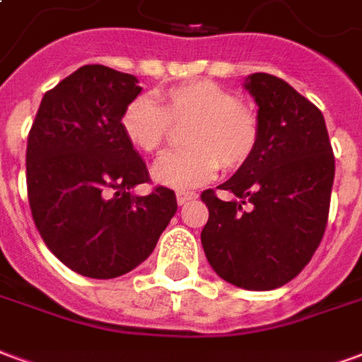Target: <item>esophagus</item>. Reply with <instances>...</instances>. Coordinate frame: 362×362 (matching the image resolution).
Returning a JSON list of instances; mask_svg holds the SVG:
<instances>
[{"mask_svg":"<svg viewBox=\"0 0 362 362\" xmlns=\"http://www.w3.org/2000/svg\"><path fill=\"white\" fill-rule=\"evenodd\" d=\"M197 194L196 192H178L176 194V202H178V205H184L186 202H189V199H196Z\"/></svg>","mask_w":362,"mask_h":362,"instance_id":"1","label":"esophagus"}]
</instances>
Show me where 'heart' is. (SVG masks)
I'll return each mask as SVG.
<instances>
[{
	"mask_svg": "<svg viewBox=\"0 0 362 362\" xmlns=\"http://www.w3.org/2000/svg\"><path fill=\"white\" fill-rule=\"evenodd\" d=\"M184 129L186 149L166 153L153 166V180L173 189L196 188L215 176L217 168L238 170L259 141V118L250 104L215 81L174 85L158 93V104L135 96L124 106L119 129L132 147L145 155L163 149L170 124Z\"/></svg>",
	"mask_w": 362,
	"mask_h": 362,
	"instance_id": "heart-1",
	"label": "heart"
}]
</instances>
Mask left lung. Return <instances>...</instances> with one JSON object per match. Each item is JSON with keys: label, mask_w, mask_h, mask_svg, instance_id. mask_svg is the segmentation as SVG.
I'll return each instance as SVG.
<instances>
[{"label": "left lung", "mask_w": 362, "mask_h": 362, "mask_svg": "<svg viewBox=\"0 0 362 362\" xmlns=\"http://www.w3.org/2000/svg\"><path fill=\"white\" fill-rule=\"evenodd\" d=\"M246 89L258 104V147L219 186L236 199L202 194L209 209L202 244L219 277L269 291L295 279L322 243L335 160L324 116L308 98L269 74L250 75Z\"/></svg>", "instance_id": "left-lung-1"}]
</instances>
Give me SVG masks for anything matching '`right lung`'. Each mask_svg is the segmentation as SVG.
Returning a JSON list of instances; mask_svg holds the SVG:
<instances>
[{
  "label": "right lung",
  "instance_id": "add662e5",
  "mask_svg": "<svg viewBox=\"0 0 362 362\" xmlns=\"http://www.w3.org/2000/svg\"><path fill=\"white\" fill-rule=\"evenodd\" d=\"M141 93L135 75L83 66L44 95L27 143L30 213L52 254L93 279H112L149 258L176 213L173 189L149 196L143 158L119 116Z\"/></svg>",
  "mask_w": 362,
  "mask_h": 362
}]
</instances>
